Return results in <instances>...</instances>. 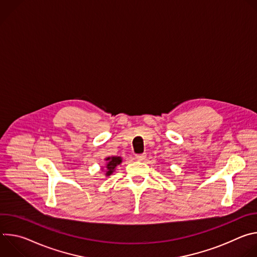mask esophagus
<instances>
[{
    "mask_svg": "<svg viewBox=\"0 0 257 257\" xmlns=\"http://www.w3.org/2000/svg\"><path fill=\"white\" fill-rule=\"evenodd\" d=\"M145 158H146V154H139V155H136V156H135V159H136L137 161H140V162L144 161Z\"/></svg>",
    "mask_w": 257,
    "mask_h": 257,
    "instance_id": "1",
    "label": "esophagus"
}]
</instances>
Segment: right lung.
Listing matches in <instances>:
<instances>
[{
	"mask_svg": "<svg viewBox=\"0 0 257 257\" xmlns=\"http://www.w3.org/2000/svg\"><path fill=\"white\" fill-rule=\"evenodd\" d=\"M106 162L105 164V176H109L112 175L115 172V169L118 165H120L122 163V158L121 157H108L104 160Z\"/></svg>",
	"mask_w": 257,
	"mask_h": 257,
	"instance_id": "1",
	"label": "right lung"
}]
</instances>
